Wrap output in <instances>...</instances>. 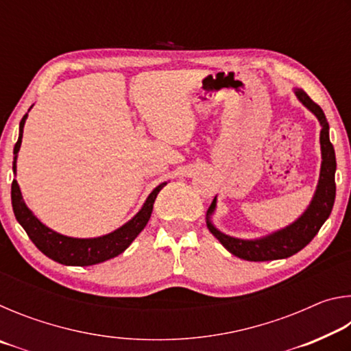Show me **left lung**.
<instances>
[{
	"label": "left lung",
	"mask_w": 351,
	"mask_h": 351,
	"mask_svg": "<svg viewBox=\"0 0 351 351\" xmlns=\"http://www.w3.org/2000/svg\"><path fill=\"white\" fill-rule=\"evenodd\" d=\"M295 96L304 104L308 110L313 111L319 119L322 130H320V148H322V167H320V178L317 184L316 195L311 201L310 207L295 223L288 228H285L278 232H274L269 237L260 240H240L234 237L224 235L213 228L212 223L207 218V228L219 243L228 249L235 257L247 260V261H266V260H278L288 258L304 249L310 243L322 224L330 217L332 204H335L336 197V182H335V171H336V156L335 148H332L328 136V122L320 106L313 102L310 96L305 91L295 90ZM215 209V198L207 209V215Z\"/></svg>",
	"instance_id": "1"
}]
</instances>
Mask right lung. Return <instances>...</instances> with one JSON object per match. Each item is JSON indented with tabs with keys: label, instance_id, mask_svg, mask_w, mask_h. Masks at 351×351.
Here are the masks:
<instances>
[{
	"label": "right lung",
	"instance_id": "1",
	"mask_svg": "<svg viewBox=\"0 0 351 351\" xmlns=\"http://www.w3.org/2000/svg\"><path fill=\"white\" fill-rule=\"evenodd\" d=\"M27 114L23 116L20 122V136L16 141L14 154L16 159L19 154L21 138H23V127H25ZM15 162H14V171H15ZM165 184L162 182L148 195L145 204L142 209L136 213L133 219H130L127 224H123L121 229L114 230L108 235L99 237V239H71V237H64L54 232L49 228H46L43 223H40L34 213L27 209V206L23 201L20 186L16 180L12 181V207H14V213L16 221H19L23 229L26 230L29 239L37 246L46 257L57 261V263L68 265V266H91L102 263V261L110 260L116 255L122 254L125 249L132 245V241L141 234V230L145 228L148 219L152 217L153 203L156 199L159 190H161Z\"/></svg>",
	"mask_w": 351,
	"mask_h": 351
}]
</instances>
